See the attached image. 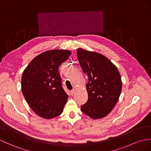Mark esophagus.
I'll return each mask as SVG.
<instances>
[{"label":"esophagus","mask_w":151,"mask_h":151,"mask_svg":"<svg viewBox=\"0 0 151 151\" xmlns=\"http://www.w3.org/2000/svg\"><path fill=\"white\" fill-rule=\"evenodd\" d=\"M74 93H75L74 90H72L70 91V94H71L72 95H73V94H74Z\"/></svg>","instance_id":"esophagus-1"}]
</instances>
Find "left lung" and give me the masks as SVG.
I'll use <instances>...</instances> for the list:
<instances>
[{
  "mask_svg": "<svg viewBox=\"0 0 151 151\" xmlns=\"http://www.w3.org/2000/svg\"><path fill=\"white\" fill-rule=\"evenodd\" d=\"M78 60L88 82V99L81 111L93 119L104 118L111 111L122 91V80L116 66L108 58L95 52L79 48Z\"/></svg>",
  "mask_w": 151,
  "mask_h": 151,
  "instance_id": "left-lung-1",
  "label": "left lung"
}]
</instances>
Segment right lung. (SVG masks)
Instances as JSON below:
<instances>
[{
	"instance_id": "obj_1",
	"label": "right lung",
	"mask_w": 151,
	"mask_h": 151,
	"mask_svg": "<svg viewBox=\"0 0 151 151\" xmlns=\"http://www.w3.org/2000/svg\"><path fill=\"white\" fill-rule=\"evenodd\" d=\"M67 50H47L29 63L21 79L22 91L34 112L50 119L62 113L68 95L62 87L59 67L70 56Z\"/></svg>"
}]
</instances>
